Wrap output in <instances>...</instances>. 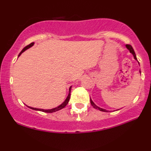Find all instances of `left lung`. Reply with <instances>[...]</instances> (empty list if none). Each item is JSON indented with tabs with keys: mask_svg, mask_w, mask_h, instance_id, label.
Returning a JSON list of instances; mask_svg holds the SVG:
<instances>
[{
	"mask_svg": "<svg viewBox=\"0 0 151 151\" xmlns=\"http://www.w3.org/2000/svg\"><path fill=\"white\" fill-rule=\"evenodd\" d=\"M126 47H127V48L128 50H129L131 53H132V55H134V59H135V60H137V56H136L135 52H134V50L133 48H132V46H131V45H129V44H127V45H126ZM140 72H141V71H140ZM90 101H91V104L92 106H93V108H95V109H97V110H101V111H103V112H108V110H105V109H103V108H99V106H97V105H96L95 104V103H94L93 102V101H92V100H91V99H90Z\"/></svg>",
	"mask_w": 151,
	"mask_h": 151,
	"instance_id": "1",
	"label": "left lung"
}]
</instances>
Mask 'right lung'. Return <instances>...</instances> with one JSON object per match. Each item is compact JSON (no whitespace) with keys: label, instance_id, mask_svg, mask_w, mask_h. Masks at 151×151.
I'll list each match as a JSON object with an SVG mask.
<instances>
[{"label":"right lung","instance_id":"obj_1","mask_svg":"<svg viewBox=\"0 0 151 151\" xmlns=\"http://www.w3.org/2000/svg\"><path fill=\"white\" fill-rule=\"evenodd\" d=\"M33 45H34V43H31L29 45H28V46H27L26 47H24V48L22 49V51L20 52V53L19 54V56L22 53V52H23L24 51H25V50H26L27 49L29 48L30 47H32V46H33ZM70 92H71V87L70 88V89H69V94H68V97H67L66 100H65V101H64V102H63V103H62V104H61L60 105H59V106L57 107V108H55L50 109V110H43V109H39V108H32V107H29V106H27V107H29V108L32 109V110H39V111H42V112H48V113H50V112H56V111H58V110H61V109H63V108H65V107L66 106L67 104H68V102H69V101H70Z\"/></svg>","mask_w":151,"mask_h":151}]
</instances>
